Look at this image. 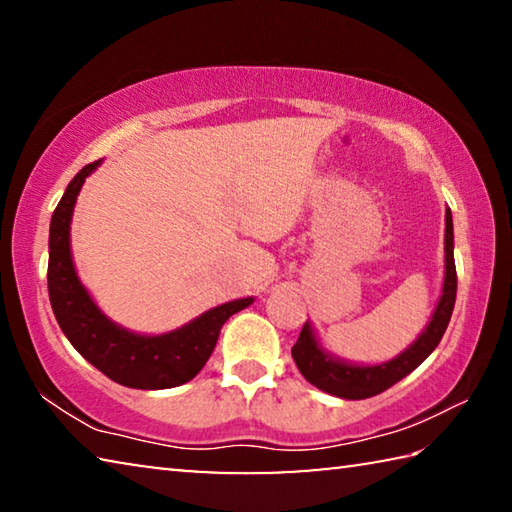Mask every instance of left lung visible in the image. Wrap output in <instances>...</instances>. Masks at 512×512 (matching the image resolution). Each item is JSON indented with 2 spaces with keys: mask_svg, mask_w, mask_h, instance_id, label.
Returning a JSON list of instances; mask_svg holds the SVG:
<instances>
[{
  "mask_svg": "<svg viewBox=\"0 0 512 512\" xmlns=\"http://www.w3.org/2000/svg\"><path fill=\"white\" fill-rule=\"evenodd\" d=\"M456 302V264H454V223L452 212L445 214V284L443 296L438 300V307L433 311L431 323L420 334L409 350H404L393 361L381 363V366H352L339 359H332L329 354L318 348L316 336L311 332L309 323H305L298 336L296 345L291 348L293 361L309 384H314L320 391L329 395L343 397V400H366V397L384 393L397 381L413 372L429 354L438 348L445 329L452 318Z\"/></svg>",
  "mask_w": 512,
  "mask_h": 512,
  "instance_id": "1",
  "label": "left lung"
}]
</instances>
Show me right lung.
Masks as SVG:
<instances>
[{"mask_svg": "<svg viewBox=\"0 0 512 512\" xmlns=\"http://www.w3.org/2000/svg\"><path fill=\"white\" fill-rule=\"evenodd\" d=\"M101 160L85 164L67 185L49 225V300L60 329L103 375L128 388L160 391L194 379L214 352L225 320L246 309L253 298L225 302L192 323L162 336H142L119 327L101 314L76 277L69 253V221L85 178Z\"/></svg>", "mask_w": 512, "mask_h": 512, "instance_id": "1", "label": "right lung"}]
</instances>
